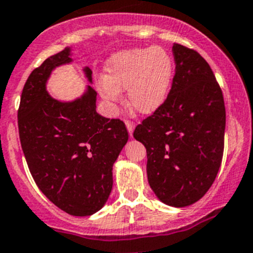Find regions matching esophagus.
<instances>
[{"label":"esophagus","mask_w":253,"mask_h":253,"mask_svg":"<svg viewBox=\"0 0 253 253\" xmlns=\"http://www.w3.org/2000/svg\"><path fill=\"white\" fill-rule=\"evenodd\" d=\"M125 125H126V129H128L130 136H133V131H134V128H135V124H134L133 122H130V120H126V122H125Z\"/></svg>","instance_id":"1"}]
</instances>
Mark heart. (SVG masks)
<instances>
[{"mask_svg":"<svg viewBox=\"0 0 253 253\" xmlns=\"http://www.w3.org/2000/svg\"><path fill=\"white\" fill-rule=\"evenodd\" d=\"M105 72L97 82L103 99L114 105L122 99V90H128L129 105L140 114H151L169 94L174 61L161 47L134 48L110 57Z\"/></svg>","mask_w":253,"mask_h":253,"instance_id":"1","label":"heart"}]
</instances>
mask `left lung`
<instances>
[{"label":"left lung","instance_id":"1","mask_svg":"<svg viewBox=\"0 0 253 253\" xmlns=\"http://www.w3.org/2000/svg\"><path fill=\"white\" fill-rule=\"evenodd\" d=\"M175 76L164 104L143 120L134 138L146 149L154 194L174 208L199 201L221 167L226 110L208 62L185 45H172Z\"/></svg>","mask_w":253,"mask_h":253}]
</instances>
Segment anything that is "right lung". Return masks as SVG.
<instances>
[{
  "label": "right lung",
  "instance_id": "right-lung-1",
  "mask_svg": "<svg viewBox=\"0 0 253 253\" xmlns=\"http://www.w3.org/2000/svg\"><path fill=\"white\" fill-rule=\"evenodd\" d=\"M71 62L67 47L33 69L21 95L18 131L28 169L48 200L69 215L89 216L107 203L113 164L129 135L122 120L98 114L93 86L73 102L48 94L53 69ZM84 73L92 83V71Z\"/></svg>",
  "mask_w": 253,
  "mask_h": 253
}]
</instances>
